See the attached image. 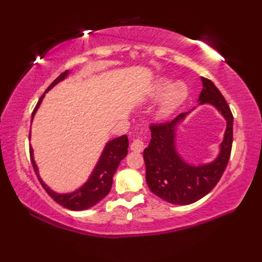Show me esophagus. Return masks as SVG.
<instances>
[{"instance_id": "34e87169", "label": "esophagus", "mask_w": 262, "mask_h": 262, "mask_svg": "<svg viewBox=\"0 0 262 262\" xmlns=\"http://www.w3.org/2000/svg\"><path fill=\"white\" fill-rule=\"evenodd\" d=\"M145 146H146L145 143H144L142 140H140V138H137V140H135L132 143L130 149L134 152H142L143 149L145 148Z\"/></svg>"}]
</instances>
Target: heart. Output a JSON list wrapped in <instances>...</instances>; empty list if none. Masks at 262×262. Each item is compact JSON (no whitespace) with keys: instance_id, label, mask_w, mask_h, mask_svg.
Returning a JSON list of instances; mask_svg holds the SVG:
<instances>
[{"instance_id":"heart-1","label":"heart","mask_w":262,"mask_h":262,"mask_svg":"<svg viewBox=\"0 0 262 262\" xmlns=\"http://www.w3.org/2000/svg\"><path fill=\"white\" fill-rule=\"evenodd\" d=\"M170 86L169 80H163L159 83L157 88V96L162 94ZM188 97V86L183 82H177L171 85L168 93L165 94L162 103L158 110V117L160 119H166L185 102Z\"/></svg>"}]
</instances>
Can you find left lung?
Here are the masks:
<instances>
[{
    "label": "left lung",
    "mask_w": 262,
    "mask_h": 262,
    "mask_svg": "<svg viewBox=\"0 0 262 262\" xmlns=\"http://www.w3.org/2000/svg\"><path fill=\"white\" fill-rule=\"evenodd\" d=\"M203 90L199 104H210L224 117L226 129L220 153L209 163L194 165L188 163L178 152L177 129L191 113L180 114L172 121L152 125L151 141L144 149L146 182L154 194L170 204L189 205L196 203L211 191L225 171L230 160L233 142V115L225 98L208 79L202 77Z\"/></svg>",
    "instance_id": "obj_1"
}]
</instances>
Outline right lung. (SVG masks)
<instances>
[{
    "label": "right lung",
    "instance_id": "obj_1",
    "mask_svg": "<svg viewBox=\"0 0 262 262\" xmlns=\"http://www.w3.org/2000/svg\"><path fill=\"white\" fill-rule=\"evenodd\" d=\"M70 74V71H65L64 73L60 74L56 80H55L51 85L48 86L46 90L49 91L55 85L59 83L60 81L65 80L68 75ZM45 92V93H46ZM45 93L42 94L41 98L36 105L35 110H33L31 116V122L33 120L38 108L40 107L42 102V99L45 97ZM31 134H29L30 140ZM127 148H128V138L126 135H122L120 137L114 138V140L109 141L103 148V151L100 155L98 162L94 166L92 173L89 177V179L83 183V185L77 188L76 190L68 192V193H58L54 191L53 189L49 188L42 179L39 176L38 166L36 164V161L33 159V149L30 146V159L33 169H35L36 174L38 177L39 181H40L41 186L47 191V193L51 196L57 204L62 205L63 207L69 208L71 210H84L88 208L93 207L97 205L100 200H102L107 194L109 193L111 186H113V177L115 172L120 164V161L127 155Z\"/></svg>",
    "mask_w": 262,
    "mask_h": 262
}]
</instances>
